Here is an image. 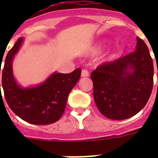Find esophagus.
Returning <instances> with one entry per match:
<instances>
[{
    "label": "esophagus",
    "instance_id": "1",
    "mask_svg": "<svg viewBox=\"0 0 158 158\" xmlns=\"http://www.w3.org/2000/svg\"><path fill=\"white\" fill-rule=\"evenodd\" d=\"M89 75V72H88V70H86V69H83L82 72H81V76L82 77H88Z\"/></svg>",
    "mask_w": 158,
    "mask_h": 158
}]
</instances>
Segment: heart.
<instances>
[{"label": "heart", "mask_w": 158, "mask_h": 158, "mask_svg": "<svg viewBox=\"0 0 158 158\" xmlns=\"http://www.w3.org/2000/svg\"><path fill=\"white\" fill-rule=\"evenodd\" d=\"M98 50V47H96V48H94V51L96 52V51H97Z\"/></svg>", "instance_id": "1"}]
</instances>
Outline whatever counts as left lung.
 Instances as JSON below:
<instances>
[{"label":"left lung","mask_w":158,"mask_h":158,"mask_svg":"<svg viewBox=\"0 0 158 158\" xmlns=\"http://www.w3.org/2000/svg\"><path fill=\"white\" fill-rule=\"evenodd\" d=\"M136 40L135 51L104 62L90 75L95 102L110 119L123 120L135 116L146 106L152 91V58L146 43L139 37Z\"/></svg>","instance_id":"1"}]
</instances>
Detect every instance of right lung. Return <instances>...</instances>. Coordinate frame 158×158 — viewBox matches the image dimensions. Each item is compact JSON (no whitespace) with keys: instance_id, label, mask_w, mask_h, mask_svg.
Masks as SVG:
<instances>
[{"instance_id":"obj_1","label":"right lung","mask_w":158,"mask_h":158,"mask_svg":"<svg viewBox=\"0 0 158 158\" xmlns=\"http://www.w3.org/2000/svg\"><path fill=\"white\" fill-rule=\"evenodd\" d=\"M23 41V39L19 38L6 56L2 70L5 99L12 112L23 120L37 125L51 124L64 113L68 96L80 78L81 69L79 68L70 73H54L40 85L23 88L17 84L12 73V59Z\"/></svg>"}]
</instances>
